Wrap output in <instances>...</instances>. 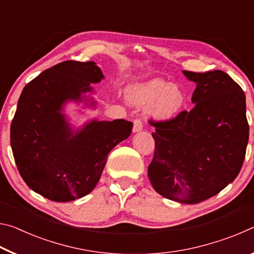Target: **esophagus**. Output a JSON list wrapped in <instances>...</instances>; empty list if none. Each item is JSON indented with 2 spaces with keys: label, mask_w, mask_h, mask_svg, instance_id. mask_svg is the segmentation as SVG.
Returning a JSON list of instances; mask_svg holds the SVG:
<instances>
[{
  "label": "esophagus",
  "mask_w": 254,
  "mask_h": 254,
  "mask_svg": "<svg viewBox=\"0 0 254 254\" xmlns=\"http://www.w3.org/2000/svg\"><path fill=\"white\" fill-rule=\"evenodd\" d=\"M142 127H143L142 121H141L140 119H135L134 122H133V132L134 133L140 132L141 130H142Z\"/></svg>",
  "instance_id": "1"
}]
</instances>
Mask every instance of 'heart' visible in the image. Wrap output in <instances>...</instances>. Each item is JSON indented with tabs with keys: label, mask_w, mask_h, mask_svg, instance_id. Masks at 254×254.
Instances as JSON below:
<instances>
[{
	"label": "heart",
	"mask_w": 254,
	"mask_h": 254,
	"mask_svg": "<svg viewBox=\"0 0 254 254\" xmlns=\"http://www.w3.org/2000/svg\"><path fill=\"white\" fill-rule=\"evenodd\" d=\"M127 94L128 102L134 105L153 104L151 113L161 121L177 117L187 101L186 94L179 86L158 78L131 85Z\"/></svg>",
	"instance_id": "b5f03b06"
}]
</instances>
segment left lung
Wrapping results in <instances>:
<instances>
[{
  "instance_id": "obj_1",
  "label": "left lung",
  "mask_w": 254,
  "mask_h": 254,
  "mask_svg": "<svg viewBox=\"0 0 254 254\" xmlns=\"http://www.w3.org/2000/svg\"><path fill=\"white\" fill-rule=\"evenodd\" d=\"M183 74L196 84L195 105L153 123L156 150L148 176L165 198L197 204L218 194L242 168L249 141L246 94L222 70Z\"/></svg>"
}]
</instances>
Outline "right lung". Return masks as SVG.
<instances>
[{
    "instance_id": "right-lung-1",
    "label": "right lung",
    "mask_w": 254,
    "mask_h": 254,
    "mask_svg": "<svg viewBox=\"0 0 254 254\" xmlns=\"http://www.w3.org/2000/svg\"><path fill=\"white\" fill-rule=\"evenodd\" d=\"M104 78L94 62L60 63L25 85L11 124V148L21 177L41 196L71 201L98 183L107 156L127 139L133 123L94 119L75 130L64 107L68 102L95 107L87 93Z\"/></svg>"
}]
</instances>
